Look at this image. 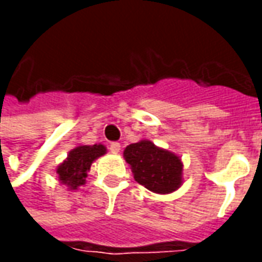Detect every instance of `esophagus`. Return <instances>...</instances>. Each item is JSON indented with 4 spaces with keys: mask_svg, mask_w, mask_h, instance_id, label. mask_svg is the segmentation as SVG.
<instances>
[{
    "mask_svg": "<svg viewBox=\"0 0 262 262\" xmlns=\"http://www.w3.org/2000/svg\"><path fill=\"white\" fill-rule=\"evenodd\" d=\"M109 150H111V153L112 154H119L120 144L119 143H112V144L109 146Z\"/></svg>",
    "mask_w": 262,
    "mask_h": 262,
    "instance_id": "34e87169",
    "label": "esophagus"
}]
</instances>
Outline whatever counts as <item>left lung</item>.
I'll return each mask as SVG.
<instances>
[{
	"mask_svg": "<svg viewBox=\"0 0 262 262\" xmlns=\"http://www.w3.org/2000/svg\"><path fill=\"white\" fill-rule=\"evenodd\" d=\"M123 159L130 165L135 180L154 193L174 192L184 182L181 157L147 139L129 144L123 150Z\"/></svg>",
	"mask_w": 262,
	"mask_h": 262,
	"instance_id": "8db88e82",
	"label": "left lung"
}]
</instances>
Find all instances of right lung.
Masks as SVG:
<instances>
[{"instance_id": "obj_1", "label": "right lung", "mask_w": 262, "mask_h": 262, "mask_svg": "<svg viewBox=\"0 0 262 262\" xmlns=\"http://www.w3.org/2000/svg\"><path fill=\"white\" fill-rule=\"evenodd\" d=\"M106 154V147L103 144H78L71 148L66 157L56 168L57 178L61 185L67 187L69 191H75L85 185V178L91 170L92 163Z\"/></svg>"}]
</instances>
